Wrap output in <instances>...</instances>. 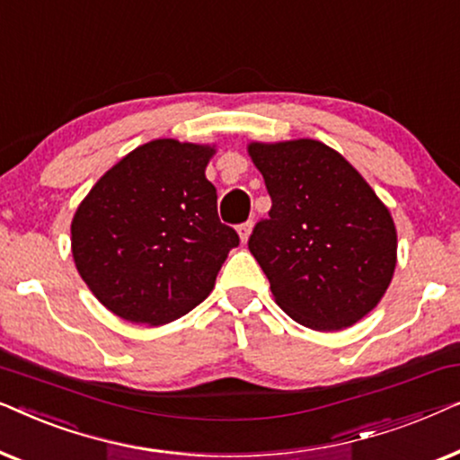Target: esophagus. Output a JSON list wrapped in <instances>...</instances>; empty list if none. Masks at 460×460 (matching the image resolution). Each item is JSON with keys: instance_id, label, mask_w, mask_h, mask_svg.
<instances>
[{"instance_id": "1", "label": "esophagus", "mask_w": 460, "mask_h": 460, "mask_svg": "<svg viewBox=\"0 0 460 460\" xmlns=\"http://www.w3.org/2000/svg\"><path fill=\"white\" fill-rule=\"evenodd\" d=\"M251 230H253V222H244V224L238 226V236H241V243H243V244L249 241Z\"/></svg>"}]
</instances>
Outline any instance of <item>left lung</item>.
I'll use <instances>...</instances> for the list:
<instances>
[{
	"label": "left lung",
	"mask_w": 460,
	"mask_h": 460,
	"mask_svg": "<svg viewBox=\"0 0 460 460\" xmlns=\"http://www.w3.org/2000/svg\"><path fill=\"white\" fill-rule=\"evenodd\" d=\"M249 155L272 199L249 251L276 304L314 331L356 324L392 282L398 251L392 213L323 142H251Z\"/></svg>",
	"instance_id": "obj_1"
}]
</instances>
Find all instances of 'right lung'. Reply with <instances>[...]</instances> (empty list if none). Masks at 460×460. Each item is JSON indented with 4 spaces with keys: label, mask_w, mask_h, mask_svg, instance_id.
Returning <instances> with one entry per match:
<instances>
[{
    "label": "right lung",
    "mask_w": 460,
    "mask_h": 460,
    "mask_svg": "<svg viewBox=\"0 0 460 460\" xmlns=\"http://www.w3.org/2000/svg\"><path fill=\"white\" fill-rule=\"evenodd\" d=\"M216 146L172 137L142 144L81 200L73 260L106 310L136 324L178 320L213 291L238 234L217 217L205 178Z\"/></svg>",
    "instance_id": "1"
}]
</instances>
